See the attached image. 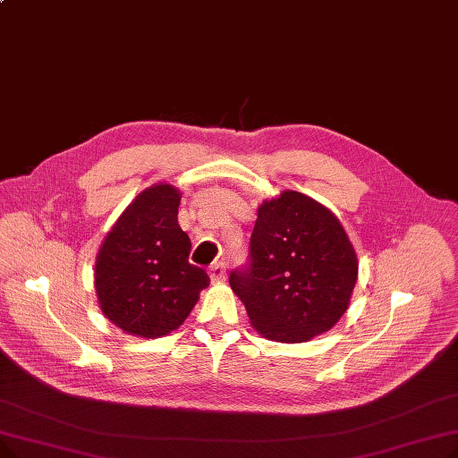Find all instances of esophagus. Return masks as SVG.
Instances as JSON below:
<instances>
[{"mask_svg": "<svg viewBox=\"0 0 458 458\" xmlns=\"http://www.w3.org/2000/svg\"><path fill=\"white\" fill-rule=\"evenodd\" d=\"M225 276H226V264L225 262H216L209 267L211 283H223Z\"/></svg>", "mask_w": 458, "mask_h": 458, "instance_id": "34e87169", "label": "esophagus"}]
</instances>
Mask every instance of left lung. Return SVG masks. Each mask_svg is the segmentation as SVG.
<instances>
[{
  "label": "left lung",
  "instance_id": "8db88e82",
  "mask_svg": "<svg viewBox=\"0 0 458 458\" xmlns=\"http://www.w3.org/2000/svg\"><path fill=\"white\" fill-rule=\"evenodd\" d=\"M355 281L357 256L341 221L295 191L258 208L250 260L230 273L252 327L276 343H307L329 331Z\"/></svg>",
  "mask_w": 458,
  "mask_h": 458
}]
</instances>
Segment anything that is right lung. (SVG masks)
Wrapping results in <instances>:
<instances>
[{
  "instance_id": "add662e5",
  "label": "right lung",
  "mask_w": 458,
  "mask_h": 458,
  "mask_svg": "<svg viewBox=\"0 0 458 458\" xmlns=\"http://www.w3.org/2000/svg\"><path fill=\"white\" fill-rule=\"evenodd\" d=\"M180 200L170 183L142 191L119 215L95 260L103 314L142 339L180 327L209 286L208 273L189 262L191 240L177 225Z\"/></svg>"
}]
</instances>
